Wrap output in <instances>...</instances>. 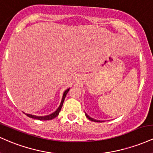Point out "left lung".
I'll use <instances>...</instances> for the list:
<instances>
[{
  "label": "left lung",
  "mask_w": 153,
  "mask_h": 153,
  "mask_svg": "<svg viewBox=\"0 0 153 153\" xmlns=\"http://www.w3.org/2000/svg\"><path fill=\"white\" fill-rule=\"evenodd\" d=\"M85 116H86L87 118L89 119V120H91V121H94V122H102V120H96V119L92 118V117H91L90 116H88V115H87V114L85 113Z\"/></svg>",
  "instance_id": "8db88e82"
}]
</instances>
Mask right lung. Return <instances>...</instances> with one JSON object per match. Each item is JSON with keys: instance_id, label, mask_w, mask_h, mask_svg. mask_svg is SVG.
Returning <instances> with one entry per match:
<instances>
[{"instance_id": "obj_1", "label": "right lung", "mask_w": 153, "mask_h": 153, "mask_svg": "<svg viewBox=\"0 0 153 153\" xmlns=\"http://www.w3.org/2000/svg\"><path fill=\"white\" fill-rule=\"evenodd\" d=\"M69 90H70V88H68V89L65 90V91H64L62 98V101H61V103H60L59 106V107H58L57 109H56V111L52 112V113L50 114V115H45V116H37V115H31V114L25 113V112H24V113L27 115V116H28V117H32V118L37 119V120H51V119L54 118V117H56V116H57V115H59V113L60 110H61V109H62V105H63L64 100H65V97H66L67 94L68 93Z\"/></svg>"}]
</instances>
